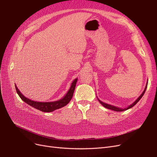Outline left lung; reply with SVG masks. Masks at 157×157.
Returning a JSON list of instances; mask_svg holds the SVG:
<instances>
[{
  "label": "left lung",
  "instance_id": "obj_1",
  "mask_svg": "<svg viewBox=\"0 0 157 157\" xmlns=\"http://www.w3.org/2000/svg\"><path fill=\"white\" fill-rule=\"evenodd\" d=\"M147 83H148V82H147V84H146L145 88V89H144V92H143V93H142V94L140 95V96L138 98H137V99H136V100L132 104V105H130V106H128V107H126V108H125V109H121V108L117 107H115V106H113V105H109V104L105 103H103V102L101 101L100 100H99V99H98V100H99V103H100L103 107H105V108H107V109H111V110L115 111H126V110H127V109H130V108H132V107H134V106L136 105V104L140 100L141 98H142V96H144V94H145V90H146V89H147Z\"/></svg>",
  "mask_w": 157,
  "mask_h": 157
}]
</instances>
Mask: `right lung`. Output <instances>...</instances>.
Segmentation results:
<instances>
[{"instance_id": "1", "label": "right lung", "mask_w": 157, "mask_h": 157, "mask_svg": "<svg viewBox=\"0 0 157 157\" xmlns=\"http://www.w3.org/2000/svg\"><path fill=\"white\" fill-rule=\"evenodd\" d=\"M77 82V78H76L73 80L72 84H71V86L69 90V91L65 94V96L63 98H61L58 101L51 102H39L31 100V99H28L23 96V95L20 92V90H18L16 85H15V87L19 96L20 97V98L23 101H25L26 103L28 104V105H31V107L38 109V110H40L42 112L48 113L54 111L56 110V109L61 108L65 106L66 105H67L69 102L71 101V99H72Z\"/></svg>"}]
</instances>
